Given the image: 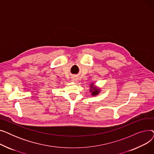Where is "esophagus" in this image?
Listing matches in <instances>:
<instances>
[{"label": "esophagus", "instance_id": "esophagus-1", "mask_svg": "<svg viewBox=\"0 0 154 154\" xmlns=\"http://www.w3.org/2000/svg\"><path fill=\"white\" fill-rule=\"evenodd\" d=\"M72 80L73 82H76V81H77V79H73Z\"/></svg>", "mask_w": 154, "mask_h": 154}]
</instances>
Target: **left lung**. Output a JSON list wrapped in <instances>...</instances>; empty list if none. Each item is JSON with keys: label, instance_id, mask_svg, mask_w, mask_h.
<instances>
[{"label": "left lung", "instance_id": "8db88e82", "mask_svg": "<svg viewBox=\"0 0 154 154\" xmlns=\"http://www.w3.org/2000/svg\"><path fill=\"white\" fill-rule=\"evenodd\" d=\"M92 84H92L91 85V92L92 93V95H97L99 93V89H98V88H97L96 87H94V85H92Z\"/></svg>", "mask_w": 154, "mask_h": 154}]
</instances>
